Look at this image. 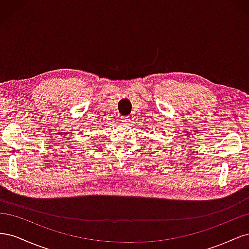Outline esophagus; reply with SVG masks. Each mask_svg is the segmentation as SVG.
Here are the masks:
<instances>
[{"label":"esophagus","instance_id":"obj_1","mask_svg":"<svg viewBox=\"0 0 249 249\" xmlns=\"http://www.w3.org/2000/svg\"><path fill=\"white\" fill-rule=\"evenodd\" d=\"M122 122L124 124H131V118L129 116H124L122 118Z\"/></svg>","mask_w":249,"mask_h":249}]
</instances>
